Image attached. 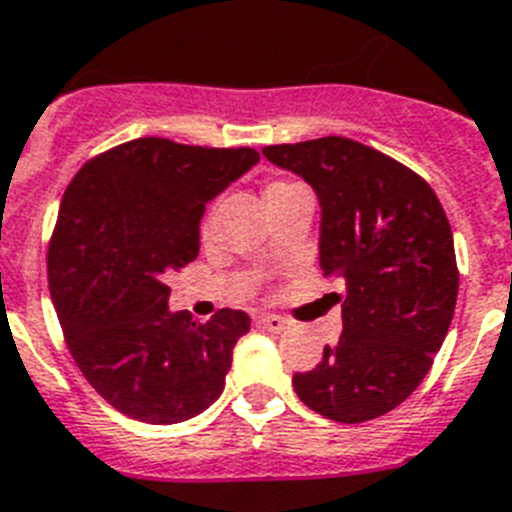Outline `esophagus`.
Instances as JSON below:
<instances>
[{
    "label": "esophagus",
    "instance_id": "esophagus-1",
    "mask_svg": "<svg viewBox=\"0 0 512 512\" xmlns=\"http://www.w3.org/2000/svg\"><path fill=\"white\" fill-rule=\"evenodd\" d=\"M257 325H263L270 333H281V330L286 328V320L278 315H257Z\"/></svg>",
    "mask_w": 512,
    "mask_h": 512
}]
</instances>
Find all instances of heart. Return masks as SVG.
<instances>
[{
  "mask_svg": "<svg viewBox=\"0 0 512 512\" xmlns=\"http://www.w3.org/2000/svg\"><path fill=\"white\" fill-rule=\"evenodd\" d=\"M294 187H302V184H296V182H286V179H273V182L265 184V190H263V200L268 203V200H273V197L283 195V192H289L294 190ZM210 226V213L208 216L203 218V231H208Z\"/></svg>",
  "mask_w": 512,
  "mask_h": 512,
  "instance_id": "obj_1",
  "label": "heart"
}]
</instances>
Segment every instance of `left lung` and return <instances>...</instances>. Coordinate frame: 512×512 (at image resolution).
<instances>
[{
  "mask_svg": "<svg viewBox=\"0 0 512 512\" xmlns=\"http://www.w3.org/2000/svg\"><path fill=\"white\" fill-rule=\"evenodd\" d=\"M263 156L317 192L322 276L343 286L341 338L296 372V395L341 424L388 414L424 380L453 320L448 216L416 171L349 137L265 145Z\"/></svg>",
  "mask_w": 512,
  "mask_h": 512,
  "instance_id": "left-lung-1",
  "label": "left lung"
}]
</instances>
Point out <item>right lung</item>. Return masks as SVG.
Wrapping results in <instances>:
<instances>
[{
  "instance_id": "right-lung-1",
  "label": "right lung",
  "mask_w": 512,
  "mask_h": 512,
  "mask_svg": "<svg viewBox=\"0 0 512 512\" xmlns=\"http://www.w3.org/2000/svg\"><path fill=\"white\" fill-rule=\"evenodd\" d=\"M257 161L255 148L140 137L90 158L64 190L46 255L64 341L93 390L137 422L192 419L226 385L249 315L169 312L163 276L195 260L205 205Z\"/></svg>"
}]
</instances>
